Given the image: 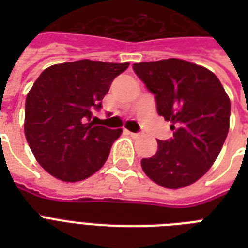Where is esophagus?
<instances>
[{"mask_svg": "<svg viewBox=\"0 0 248 248\" xmlns=\"http://www.w3.org/2000/svg\"><path fill=\"white\" fill-rule=\"evenodd\" d=\"M128 134H130L132 138H139V136H140V132H130V131H128Z\"/></svg>", "mask_w": 248, "mask_h": 248, "instance_id": "esophagus-1", "label": "esophagus"}]
</instances>
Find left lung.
Returning a JSON list of instances; mask_svg holds the SVG:
<instances>
[{"label":"left lung","instance_id":"8db88e82","mask_svg":"<svg viewBox=\"0 0 248 248\" xmlns=\"http://www.w3.org/2000/svg\"><path fill=\"white\" fill-rule=\"evenodd\" d=\"M132 69L173 131L172 138L157 140L155 155L141 159L143 171L165 188L193 184L214 165L229 131L231 100L223 85L211 71L173 58Z\"/></svg>","mask_w":248,"mask_h":248}]
</instances>
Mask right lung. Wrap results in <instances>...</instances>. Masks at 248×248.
Here are the masks:
<instances>
[{
    "instance_id": "obj_1",
    "label": "right lung",
    "mask_w": 248,
    "mask_h": 248,
    "mask_svg": "<svg viewBox=\"0 0 248 248\" xmlns=\"http://www.w3.org/2000/svg\"><path fill=\"white\" fill-rule=\"evenodd\" d=\"M128 63L83 59L46 68L27 95L25 138L42 167L63 181L85 180L108 158L121 128L93 126V110Z\"/></svg>"
}]
</instances>
